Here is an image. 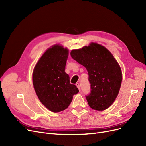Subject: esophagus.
Listing matches in <instances>:
<instances>
[{
    "mask_svg": "<svg viewBox=\"0 0 146 146\" xmlns=\"http://www.w3.org/2000/svg\"><path fill=\"white\" fill-rule=\"evenodd\" d=\"M76 85L77 86V87L78 88V89L79 90V91H80V84H79L78 83H77L76 84Z\"/></svg>",
    "mask_w": 146,
    "mask_h": 146,
    "instance_id": "obj_1",
    "label": "esophagus"
}]
</instances>
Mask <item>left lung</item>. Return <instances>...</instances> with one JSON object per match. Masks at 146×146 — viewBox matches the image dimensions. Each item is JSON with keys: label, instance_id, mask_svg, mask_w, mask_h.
I'll use <instances>...</instances> for the list:
<instances>
[{"label": "left lung", "instance_id": "obj_1", "mask_svg": "<svg viewBox=\"0 0 146 146\" xmlns=\"http://www.w3.org/2000/svg\"><path fill=\"white\" fill-rule=\"evenodd\" d=\"M70 54L88 72L91 90L86 98L90 107L98 111L109 108L117 98L122 80L120 65L113 54L96 42L72 50Z\"/></svg>", "mask_w": 146, "mask_h": 146}]
</instances>
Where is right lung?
<instances>
[{"label": "right lung", "instance_id": "right-lung-1", "mask_svg": "<svg viewBox=\"0 0 146 146\" xmlns=\"http://www.w3.org/2000/svg\"><path fill=\"white\" fill-rule=\"evenodd\" d=\"M69 49L55 44L45 51L35 66L33 88L41 102L50 111L58 113L67 108L78 92L65 72Z\"/></svg>", "mask_w": 146, "mask_h": 146}]
</instances>
